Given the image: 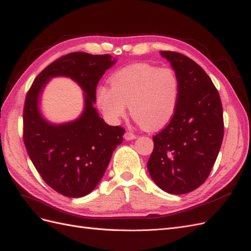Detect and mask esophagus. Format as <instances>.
<instances>
[{
	"label": "esophagus",
	"mask_w": 251,
	"mask_h": 251,
	"mask_svg": "<svg viewBox=\"0 0 251 251\" xmlns=\"http://www.w3.org/2000/svg\"><path fill=\"white\" fill-rule=\"evenodd\" d=\"M124 137H125L126 140H133V139H136V137H137V136H136L135 134H133L132 132H126Z\"/></svg>",
	"instance_id": "esophagus-1"
}]
</instances>
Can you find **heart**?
Returning <instances> with one entry per match:
<instances>
[{"label":"heart","mask_w":251,"mask_h":251,"mask_svg":"<svg viewBox=\"0 0 251 251\" xmlns=\"http://www.w3.org/2000/svg\"><path fill=\"white\" fill-rule=\"evenodd\" d=\"M111 87L100 86L96 102L103 115L116 124L127 105L141 127L156 131L168 125L178 108L180 81L170 68L138 63L121 68L110 78Z\"/></svg>","instance_id":"obj_1"}]
</instances>
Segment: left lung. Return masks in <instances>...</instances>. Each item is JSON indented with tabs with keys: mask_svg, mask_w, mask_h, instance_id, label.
I'll return each mask as SVG.
<instances>
[{
	"mask_svg": "<svg viewBox=\"0 0 251 251\" xmlns=\"http://www.w3.org/2000/svg\"><path fill=\"white\" fill-rule=\"evenodd\" d=\"M160 54L177 74L180 96L173 119L153 137L148 171L162 191L183 195L203 184L216 162L224 135L223 108L218 90L198 64L178 52Z\"/></svg>",
	"mask_w": 251,
	"mask_h": 251,
	"instance_id": "1",
	"label": "left lung"
}]
</instances>
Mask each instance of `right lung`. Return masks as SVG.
I'll return each mask as SVG.
<instances>
[{
    "label": "right lung",
    "instance_id": "obj_1",
    "mask_svg": "<svg viewBox=\"0 0 251 251\" xmlns=\"http://www.w3.org/2000/svg\"><path fill=\"white\" fill-rule=\"evenodd\" d=\"M115 63L110 54L69 53L45 68L26 95L23 138L27 153L43 180L69 198H79L93 191L107 170L114 150L123 142L125 128L105 124L93 107L97 83ZM55 76L70 77L85 93L82 115L62 125L48 123L38 109L44 86Z\"/></svg>",
    "mask_w": 251,
    "mask_h": 251
}]
</instances>
